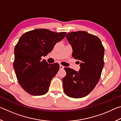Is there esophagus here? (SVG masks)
<instances>
[{
    "label": "esophagus",
    "instance_id": "34e87169",
    "mask_svg": "<svg viewBox=\"0 0 121 121\" xmlns=\"http://www.w3.org/2000/svg\"><path fill=\"white\" fill-rule=\"evenodd\" d=\"M65 68V67L63 66V65H60V69H63V68Z\"/></svg>",
    "mask_w": 121,
    "mask_h": 121
}]
</instances>
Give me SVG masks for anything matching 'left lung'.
<instances>
[{
    "instance_id": "8db88e82",
    "label": "left lung",
    "mask_w": 121,
    "mask_h": 121,
    "mask_svg": "<svg viewBox=\"0 0 121 121\" xmlns=\"http://www.w3.org/2000/svg\"><path fill=\"white\" fill-rule=\"evenodd\" d=\"M66 37L72 46L73 57L80 61L81 68L78 72L65 68L63 91L69 97H84L94 89L101 77L105 48L97 36L86 31L69 32Z\"/></svg>"
}]
</instances>
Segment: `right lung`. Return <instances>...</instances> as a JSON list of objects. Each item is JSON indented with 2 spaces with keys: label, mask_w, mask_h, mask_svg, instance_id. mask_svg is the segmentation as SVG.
Wrapping results in <instances>:
<instances>
[{
  "label": "right lung",
  "mask_w": 121,
  "mask_h": 121,
  "mask_svg": "<svg viewBox=\"0 0 121 121\" xmlns=\"http://www.w3.org/2000/svg\"><path fill=\"white\" fill-rule=\"evenodd\" d=\"M67 32H55L37 29L23 34L14 49L13 67L18 82L32 95H42L48 91L51 81L58 73V63L50 64L42 56L50 53Z\"/></svg>",
  "instance_id": "1"
}]
</instances>
